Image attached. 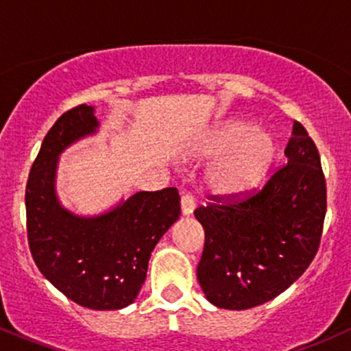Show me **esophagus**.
Wrapping results in <instances>:
<instances>
[{"label": "esophagus", "mask_w": 351, "mask_h": 351, "mask_svg": "<svg viewBox=\"0 0 351 351\" xmlns=\"http://www.w3.org/2000/svg\"><path fill=\"white\" fill-rule=\"evenodd\" d=\"M193 211H195V199H193V196H181V213H183L184 216H189L193 215Z\"/></svg>", "instance_id": "34e87169"}]
</instances>
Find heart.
<instances>
[{
    "label": "heart",
    "mask_w": 351,
    "mask_h": 351,
    "mask_svg": "<svg viewBox=\"0 0 351 351\" xmlns=\"http://www.w3.org/2000/svg\"><path fill=\"white\" fill-rule=\"evenodd\" d=\"M193 156L213 160L204 188L217 198H239L263 183L276 156L269 132L244 120H223L196 143Z\"/></svg>",
    "instance_id": "1"
}]
</instances>
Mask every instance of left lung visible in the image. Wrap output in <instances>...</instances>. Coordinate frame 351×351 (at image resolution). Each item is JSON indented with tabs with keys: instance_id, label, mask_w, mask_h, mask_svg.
Here are the masks:
<instances>
[{
	"instance_id": "obj_1",
	"label": "left lung",
	"mask_w": 351,
	"mask_h": 351,
	"mask_svg": "<svg viewBox=\"0 0 351 351\" xmlns=\"http://www.w3.org/2000/svg\"><path fill=\"white\" fill-rule=\"evenodd\" d=\"M287 165L251 198L195 211L204 229L196 269L213 305L245 310L272 300L295 282L318 251L327 188L320 155L302 123L293 122Z\"/></svg>"
}]
</instances>
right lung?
Returning <instances> with one entry per match:
<instances>
[{
  "label": "right lung",
  "instance_id": "1",
  "mask_svg": "<svg viewBox=\"0 0 351 351\" xmlns=\"http://www.w3.org/2000/svg\"><path fill=\"white\" fill-rule=\"evenodd\" d=\"M94 107L77 106L44 136L26 184L27 243L41 274L67 299L92 310L134 304L148 261L175 221L176 188L138 191L97 216H79L60 204L56 175L60 153L97 134Z\"/></svg>",
  "mask_w": 351,
  "mask_h": 351
}]
</instances>
